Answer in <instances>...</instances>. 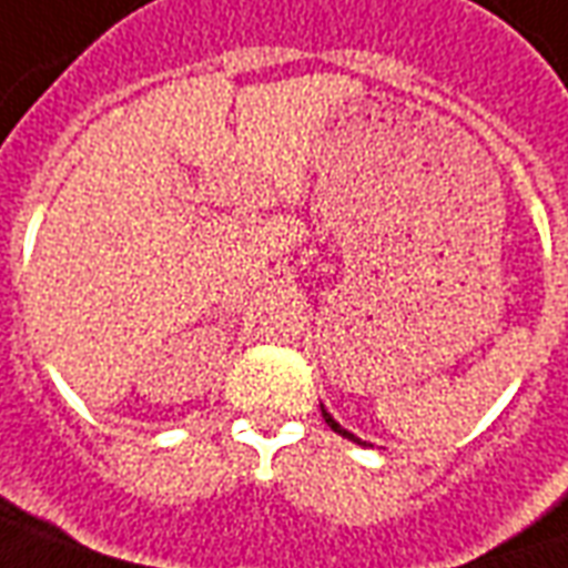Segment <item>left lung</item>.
Segmentation results:
<instances>
[{
    "mask_svg": "<svg viewBox=\"0 0 568 568\" xmlns=\"http://www.w3.org/2000/svg\"><path fill=\"white\" fill-rule=\"evenodd\" d=\"M321 413H324V422H327L329 428H333V432H336V434H342L345 440H355V444H361V446H373V444H367V440H361V437H355V434L348 432V428H342L339 422L333 419V416H329V413H327V409H324V406H321Z\"/></svg>",
    "mask_w": 568,
    "mask_h": 568,
    "instance_id": "left-lung-1",
    "label": "left lung"
}]
</instances>
